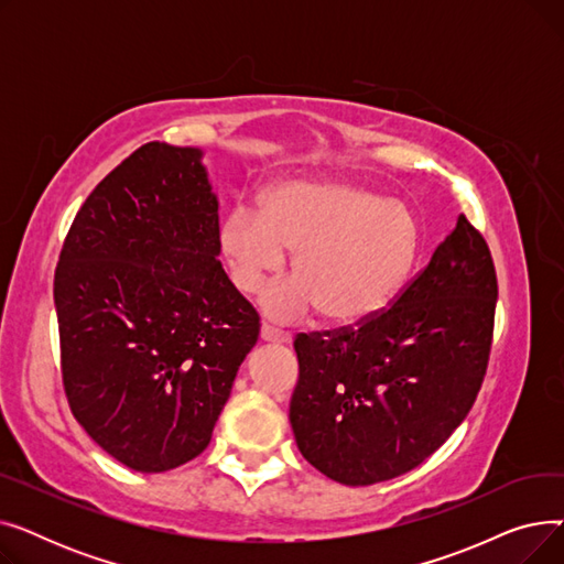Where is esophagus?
<instances>
[{"label":"esophagus","mask_w":564,"mask_h":564,"mask_svg":"<svg viewBox=\"0 0 564 564\" xmlns=\"http://www.w3.org/2000/svg\"><path fill=\"white\" fill-rule=\"evenodd\" d=\"M260 338L264 343H279V345H285V343L292 340V336L288 332L274 329V327H270V324H262V327H260Z\"/></svg>","instance_id":"obj_1"}]
</instances>
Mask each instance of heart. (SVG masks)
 <instances>
[{"label":"heart","mask_w":564,"mask_h":564,"mask_svg":"<svg viewBox=\"0 0 564 564\" xmlns=\"http://www.w3.org/2000/svg\"><path fill=\"white\" fill-rule=\"evenodd\" d=\"M232 285L253 294L276 281L292 253L294 281L262 297L292 322L319 308L332 324H359L387 308L419 256V224L402 200L343 181H285L260 210L235 205L217 232Z\"/></svg>","instance_id":"b5f03b06"}]
</instances>
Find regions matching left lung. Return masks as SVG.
<instances>
[{"label": "left lung", "instance_id": "8db88e82", "mask_svg": "<svg viewBox=\"0 0 564 564\" xmlns=\"http://www.w3.org/2000/svg\"><path fill=\"white\" fill-rule=\"evenodd\" d=\"M496 297L489 247L459 215L389 311L294 338L290 425L304 459L340 485L368 487L438 451L482 387Z\"/></svg>", "mask_w": 564, "mask_h": 564}]
</instances>
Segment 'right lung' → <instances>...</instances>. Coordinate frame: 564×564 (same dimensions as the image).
<instances>
[{"mask_svg": "<svg viewBox=\"0 0 564 564\" xmlns=\"http://www.w3.org/2000/svg\"><path fill=\"white\" fill-rule=\"evenodd\" d=\"M203 151L151 141L88 194L54 272L73 416L113 459L162 473L200 455L260 317L219 258Z\"/></svg>", "mask_w": 564, "mask_h": 564, "instance_id": "obj_1", "label": "right lung"}]
</instances>
